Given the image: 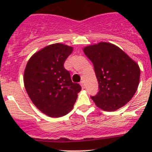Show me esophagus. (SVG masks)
I'll list each match as a JSON object with an SVG mask.
<instances>
[{"label": "esophagus", "mask_w": 152, "mask_h": 152, "mask_svg": "<svg viewBox=\"0 0 152 152\" xmlns=\"http://www.w3.org/2000/svg\"><path fill=\"white\" fill-rule=\"evenodd\" d=\"M80 85L82 86V88H85V82H84V81H82V82H80Z\"/></svg>", "instance_id": "1"}]
</instances>
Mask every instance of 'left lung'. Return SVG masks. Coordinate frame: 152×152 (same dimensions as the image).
Here are the masks:
<instances>
[{
    "label": "left lung",
    "mask_w": 152,
    "mask_h": 152,
    "mask_svg": "<svg viewBox=\"0 0 152 152\" xmlns=\"http://www.w3.org/2000/svg\"><path fill=\"white\" fill-rule=\"evenodd\" d=\"M93 62L99 91L92 99L99 108L107 112L118 110L128 103L138 87L140 70L120 48L101 42L83 48Z\"/></svg>",
    "instance_id": "obj_1"
}]
</instances>
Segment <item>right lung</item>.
<instances>
[{
  "mask_svg": "<svg viewBox=\"0 0 152 152\" xmlns=\"http://www.w3.org/2000/svg\"><path fill=\"white\" fill-rule=\"evenodd\" d=\"M73 50L62 43L48 45L33 54L26 66L27 93L37 108L49 117H62L71 111L82 90L64 67Z\"/></svg>",
  "mask_w": 152,
  "mask_h": 152,
  "instance_id": "obj_1",
  "label": "right lung"
}]
</instances>
